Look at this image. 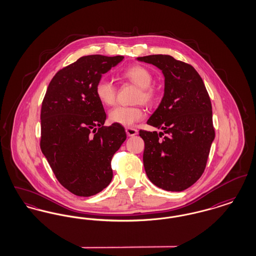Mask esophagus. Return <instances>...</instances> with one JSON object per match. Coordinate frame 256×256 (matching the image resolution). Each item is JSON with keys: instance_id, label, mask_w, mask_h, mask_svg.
<instances>
[{"instance_id": "34e87169", "label": "esophagus", "mask_w": 256, "mask_h": 256, "mask_svg": "<svg viewBox=\"0 0 256 256\" xmlns=\"http://www.w3.org/2000/svg\"><path fill=\"white\" fill-rule=\"evenodd\" d=\"M126 132L128 136H135L136 134H138V130H135V128H126Z\"/></svg>"}]
</instances>
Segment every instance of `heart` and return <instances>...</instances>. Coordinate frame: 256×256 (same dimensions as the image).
Wrapping results in <instances>:
<instances>
[{
  "label": "heart",
  "mask_w": 256,
  "mask_h": 256,
  "mask_svg": "<svg viewBox=\"0 0 256 256\" xmlns=\"http://www.w3.org/2000/svg\"><path fill=\"white\" fill-rule=\"evenodd\" d=\"M121 78L140 87L136 97L137 102H143L148 106H152L156 102L158 90L152 86L154 78L148 68L138 64L132 65L122 71ZM95 93L102 104L112 106L116 102L117 87L108 80L100 78L95 86ZM108 117L113 124L130 126L141 121L145 117V112L140 106H119L110 110Z\"/></svg>",
  "instance_id": "1"
}]
</instances>
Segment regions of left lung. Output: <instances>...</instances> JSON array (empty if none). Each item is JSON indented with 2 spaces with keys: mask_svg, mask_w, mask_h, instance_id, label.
I'll use <instances>...</instances> for the list:
<instances>
[{
  "mask_svg": "<svg viewBox=\"0 0 256 256\" xmlns=\"http://www.w3.org/2000/svg\"><path fill=\"white\" fill-rule=\"evenodd\" d=\"M156 66L165 78L164 96L146 124L163 130H140L148 180L166 191L180 192L202 176L215 138L212 106L193 66L167 54L137 58Z\"/></svg>",
  "mask_w": 256,
  "mask_h": 256,
  "instance_id": "left-lung-1",
  "label": "left lung"
}]
</instances>
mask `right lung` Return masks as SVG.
<instances>
[{"mask_svg":"<svg viewBox=\"0 0 256 256\" xmlns=\"http://www.w3.org/2000/svg\"><path fill=\"white\" fill-rule=\"evenodd\" d=\"M122 56H86L50 80L41 108L40 148L61 185L74 195H96L111 182V159L126 139L121 124L104 126L95 93L102 74Z\"/></svg>","mask_w":256,"mask_h":256,"instance_id":"obj_1","label":"right lung"}]
</instances>
